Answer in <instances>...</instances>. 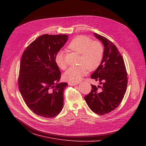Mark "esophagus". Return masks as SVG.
I'll return each instance as SVG.
<instances>
[{"label":"esophagus","instance_id":"esophagus-1","mask_svg":"<svg viewBox=\"0 0 146 146\" xmlns=\"http://www.w3.org/2000/svg\"><path fill=\"white\" fill-rule=\"evenodd\" d=\"M78 83H74V82H68V84L70 85H71V86H73V85H76L77 84H78Z\"/></svg>","mask_w":146,"mask_h":146}]
</instances>
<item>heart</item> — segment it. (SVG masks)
Segmentation results:
<instances>
[{
	"mask_svg": "<svg viewBox=\"0 0 146 146\" xmlns=\"http://www.w3.org/2000/svg\"><path fill=\"white\" fill-rule=\"evenodd\" d=\"M68 48L80 54L76 67L69 68L64 74L63 79L69 82H78L88 72V70H96L102 62L104 47L101 42L92 40L85 36H79L73 39L68 45ZM57 65L61 69L66 68L64 56L62 50L58 52L54 57Z\"/></svg>",
	"mask_w": 146,
	"mask_h": 146,
	"instance_id": "1",
	"label": "heart"
}]
</instances>
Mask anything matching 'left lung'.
Here are the masks:
<instances>
[{
  "instance_id": "left-lung-1",
  "label": "left lung",
  "mask_w": 146,
  "mask_h": 146,
  "mask_svg": "<svg viewBox=\"0 0 146 146\" xmlns=\"http://www.w3.org/2000/svg\"><path fill=\"white\" fill-rule=\"evenodd\" d=\"M104 45V56L100 66L90 76L100 85L91 84V92L85 101L94 113L104 115L117 108L126 91L127 74L123 56L113 42L103 36L94 33Z\"/></svg>"
}]
</instances>
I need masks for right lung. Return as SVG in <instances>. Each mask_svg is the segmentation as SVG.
I'll return each instance as SVG.
<instances>
[{
    "instance_id": "right-lung-1",
    "label": "right lung",
    "mask_w": 146,
    "mask_h": 146,
    "mask_svg": "<svg viewBox=\"0 0 146 146\" xmlns=\"http://www.w3.org/2000/svg\"><path fill=\"white\" fill-rule=\"evenodd\" d=\"M68 38L65 34L41 35L26 47L21 57L20 92L29 109L42 117H53L62 109L67 83H58L61 74L54 57Z\"/></svg>"
}]
</instances>
